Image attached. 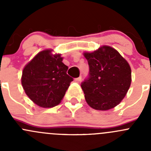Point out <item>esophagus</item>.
I'll use <instances>...</instances> for the list:
<instances>
[{"mask_svg":"<svg viewBox=\"0 0 151 151\" xmlns=\"http://www.w3.org/2000/svg\"><path fill=\"white\" fill-rule=\"evenodd\" d=\"M75 80L76 82H80L82 80V77L81 76H80V77H77V78H75Z\"/></svg>","mask_w":151,"mask_h":151,"instance_id":"esophagus-1","label":"esophagus"}]
</instances>
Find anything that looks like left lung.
Masks as SVG:
<instances>
[{"mask_svg": "<svg viewBox=\"0 0 151 151\" xmlns=\"http://www.w3.org/2000/svg\"><path fill=\"white\" fill-rule=\"evenodd\" d=\"M84 56L89 65L88 77L81 84L85 101L97 110L115 107L123 99L130 87V66L116 50L109 46L85 52Z\"/></svg>", "mask_w": 151, "mask_h": 151, "instance_id": "obj_1", "label": "left lung"}]
</instances>
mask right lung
Wrapping results in <instances>:
<instances>
[{
	"instance_id": "1",
	"label": "right lung",
	"mask_w": 151,
	"mask_h": 151,
	"mask_svg": "<svg viewBox=\"0 0 151 151\" xmlns=\"http://www.w3.org/2000/svg\"><path fill=\"white\" fill-rule=\"evenodd\" d=\"M52 50L38 53L22 71V85L31 101L44 108L53 107L61 101L73 78L60 54Z\"/></svg>"
}]
</instances>
